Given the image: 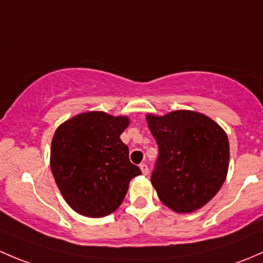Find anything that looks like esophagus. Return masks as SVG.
I'll return each mask as SVG.
<instances>
[{
	"label": "esophagus",
	"instance_id": "1",
	"mask_svg": "<svg viewBox=\"0 0 263 263\" xmlns=\"http://www.w3.org/2000/svg\"><path fill=\"white\" fill-rule=\"evenodd\" d=\"M139 167H140V171H142L143 175H148V172H149V168H148L147 164L142 163Z\"/></svg>",
	"mask_w": 263,
	"mask_h": 263
}]
</instances>
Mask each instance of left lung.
Returning <instances> with one entry per match:
<instances>
[{"label":"left lung","mask_w":263,"mask_h":263,"mask_svg":"<svg viewBox=\"0 0 263 263\" xmlns=\"http://www.w3.org/2000/svg\"><path fill=\"white\" fill-rule=\"evenodd\" d=\"M147 123L159 149L151 177L159 200L176 213L204 206L228 173L226 132L210 118L190 110L147 115Z\"/></svg>","instance_id":"8db88e82"}]
</instances>
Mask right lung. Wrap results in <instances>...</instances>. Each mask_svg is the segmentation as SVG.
I'll use <instances>...</instances> for the list:
<instances>
[{"instance_id":"1","label":"right lung","mask_w":263,"mask_h":263,"mask_svg":"<svg viewBox=\"0 0 263 263\" xmlns=\"http://www.w3.org/2000/svg\"><path fill=\"white\" fill-rule=\"evenodd\" d=\"M126 116L90 111L73 116L54 133L50 168L59 191L74 212L102 218L123 202L140 168L129 161L120 139Z\"/></svg>"}]
</instances>
